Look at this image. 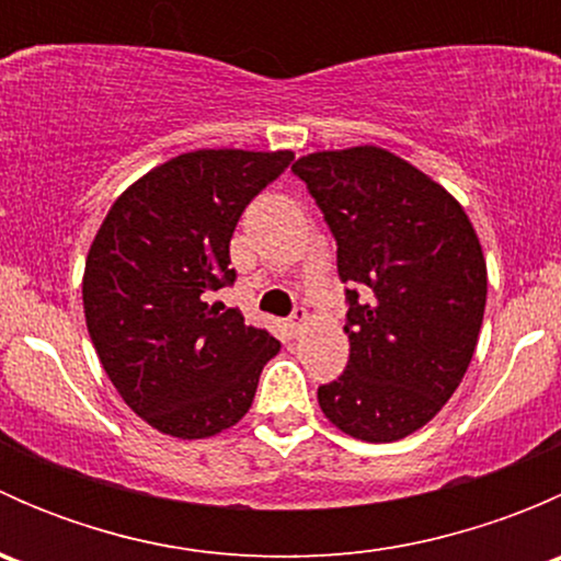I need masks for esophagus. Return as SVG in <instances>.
<instances>
[{
	"label": "esophagus",
	"instance_id": "esophagus-1",
	"mask_svg": "<svg viewBox=\"0 0 561 561\" xmlns=\"http://www.w3.org/2000/svg\"><path fill=\"white\" fill-rule=\"evenodd\" d=\"M307 320H309V312L304 307H296L293 309V314H290V331L293 333H301L304 331V325H307Z\"/></svg>",
	"mask_w": 561,
	"mask_h": 561
}]
</instances>
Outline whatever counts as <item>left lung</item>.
Segmentation results:
<instances>
[{
	"label": "left lung",
	"mask_w": 561,
	"mask_h": 561,
	"mask_svg": "<svg viewBox=\"0 0 561 561\" xmlns=\"http://www.w3.org/2000/svg\"><path fill=\"white\" fill-rule=\"evenodd\" d=\"M307 181L347 282V369L317 388L328 421L364 443H396L454 396L478 347L485 257L461 203L380 146L314 151Z\"/></svg>",
	"instance_id": "8db88e82"
}]
</instances>
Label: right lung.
<instances>
[{"instance_id":"1","label":"right lung","mask_w":561,"mask_h":561,"mask_svg":"<svg viewBox=\"0 0 561 561\" xmlns=\"http://www.w3.org/2000/svg\"><path fill=\"white\" fill-rule=\"evenodd\" d=\"M293 151H186L116 197L83 271V312L98 358L129 410L157 432L206 439L252 407L279 353L265 328L214 301L233 285L241 214Z\"/></svg>"}]
</instances>
